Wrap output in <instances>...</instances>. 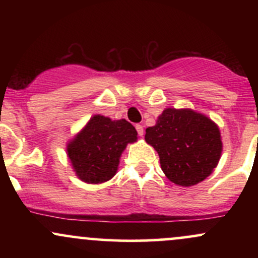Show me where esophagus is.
Instances as JSON below:
<instances>
[{
	"mask_svg": "<svg viewBox=\"0 0 258 258\" xmlns=\"http://www.w3.org/2000/svg\"><path fill=\"white\" fill-rule=\"evenodd\" d=\"M136 130H137L138 135H139V136H141V137H142V136H143V133H144L143 126H142V125H138V123H137V125H136Z\"/></svg>",
	"mask_w": 258,
	"mask_h": 258,
	"instance_id": "34e87169",
	"label": "esophagus"
}]
</instances>
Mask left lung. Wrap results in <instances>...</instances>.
I'll use <instances>...</instances> for the list:
<instances>
[{"instance_id": "8db88e82", "label": "left lung", "mask_w": 258, "mask_h": 258, "mask_svg": "<svg viewBox=\"0 0 258 258\" xmlns=\"http://www.w3.org/2000/svg\"><path fill=\"white\" fill-rule=\"evenodd\" d=\"M146 141L158 152L167 178L183 186L209 177L222 153L217 125L189 109L164 110L156 125L146 130Z\"/></svg>"}]
</instances>
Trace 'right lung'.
<instances>
[{"label":"right lung","instance_id":"add662e5","mask_svg":"<svg viewBox=\"0 0 258 258\" xmlns=\"http://www.w3.org/2000/svg\"><path fill=\"white\" fill-rule=\"evenodd\" d=\"M136 139L137 131L128 121L94 115L69 143L68 155L79 178L97 184L116 173L121 153Z\"/></svg>","mask_w":258,"mask_h":258}]
</instances>
